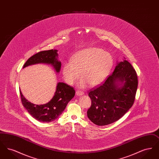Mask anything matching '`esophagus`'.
<instances>
[{"instance_id":"obj_1","label":"esophagus","mask_w":159,"mask_h":159,"mask_svg":"<svg viewBox=\"0 0 159 159\" xmlns=\"http://www.w3.org/2000/svg\"><path fill=\"white\" fill-rule=\"evenodd\" d=\"M76 96H82V95H84V92H82V91H77L76 92Z\"/></svg>"}]
</instances>
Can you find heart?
<instances>
[{
	"label": "heart",
	"mask_w": 159,
	"mask_h": 159,
	"mask_svg": "<svg viewBox=\"0 0 159 159\" xmlns=\"http://www.w3.org/2000/svg\"><path fill=\"white\" fill-rule=\"evenodd\" d=\"M71 62H67L62 67V75L66 83L73 85L80 78L78 84L80 88L97 86L102 83L113 67L111 55L98 48L83 49L74 55Z\"/></svg>",
	"instance_id": "1"
}]
</instances>
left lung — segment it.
Instances as JSON below:
<instances>
[{
    "label": "left lung",
    "mask_w": 159,
    "mask_h": 159,
    "mask_svg": "<svg viewBox=\"0 0 159 159\" xmlns=\"http://www.w3.org/2000/svg\"><path fill=\"white\" fill-rule=\"evenodd\" d=\"M137 87V75L132 66L125 60L117 62L105 82L89 92L92 104L87 111L88 118L98 126L118 120L133 106Z\"/></svg>",
    "instance_id": "left-lung-1"
}]
</instances>
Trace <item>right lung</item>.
Instances as JSON below:
<instances>
[{
    "instance_id": "1",
    "label": "right lung",
    "mask_w": 159,
    "mask_h": 159,
    "mask_svg": "<svg viewBox=\"0 0 159 159\" xmlns=\"http://www.w3.org/2000/svg\"><path fill=\"white\" fill-rule=\"evenodd\" d=\"M58 50L51 49L41 51L33 55L25 62L23 68L37 64L51 65L57 73L60 72L61 62L58 60ZM21 102L31 116L38 121L48 123L56 120L65 110L68 102L73 98L75 91L73 88L62 82L57 84L52 98L45 104L37 105L29 102L20 90Z\"/></svg>"
}]
</instances>
